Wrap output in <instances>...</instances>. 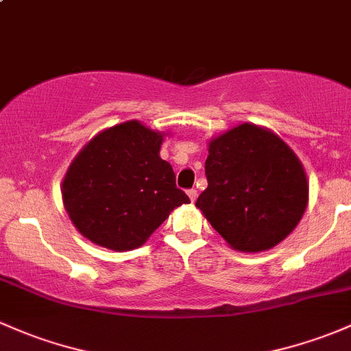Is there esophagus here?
Instances as JSON below:
<instances>
[{"instance_id": "esophagus-1", "label": "esophagus", "mask_w": 351, "mask_h": 351, "mask_svg": "<svg viewBox=\"0 0 351 351\" xmlns=\"http://www.w3.org/2000/svg\"><path fill=\"white\" fill-rule=\"evenodd\" d=\"M187 195H189L191 202H195V199H197V191L189 189V191H187Z\"/></svg>"}]
</instances>
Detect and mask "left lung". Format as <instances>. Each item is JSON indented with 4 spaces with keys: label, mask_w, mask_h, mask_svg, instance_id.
<instances>
[{
    "label": "left lung",
    "mask_w": 351,
    "mask_h": 351,
    "mask_svg": "<svg viewBox=\"0 0 351 351\" xmlns=\"http://www.w3.org/2000/svg\"><path fill=\"white\" fill-rule=\"evenodd\" d=\"M207 189L195 206L232 250L266 251L303 217L308 180L296 154L263 127L241 123L209 142Z\"/></svg>",
    "instance_id": "1"
}]
</instances>
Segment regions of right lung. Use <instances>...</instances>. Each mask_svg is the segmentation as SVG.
<instances>
[{"label":"right lung","instance_id":"add662e5","mask_svg":"<svg viewBox=\"0 0 351 351\" xmlns=\"http://www.w3.org/2000/svg\"><path fill=\"white\" fill-rule=\"evenodd\" d=\"M164 134L138 120L101 130L66 171L62 197L82 236L112 251L142 246L176 207L187 204L162 160Z\"/></svg>","mask_w":351,"mask_h":351}]
</instances>
